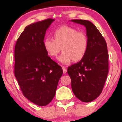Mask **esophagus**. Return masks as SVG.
Returning a JSON list of instances; mask_svg holds the SVG:
<instances>
[{
  "label": "esophagus",
  "instance_id": "obj_1",
  "mask_svg": "<svg viewBox=\"0 0 122 122\" xmlns=\"http://www.w3.org/2000/svg\"><path fill=\"white\" fill-rule=\"evenodd\" d=\"M62 69H63V72L64 74H65L67 72V69L65 68V66H62Z\"/></svg>",
  "mask_w": 122,
  "mask_h": 122
}]
</instances>
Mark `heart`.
I'll list each match as a JSON object with an SVG mask.
<instances>
[{"label":"heart","instance_id":"1","mask_svg":"<svg viewBox=\"0 0 122 122\" xmlns=\"http://www.w3.org/2000/svg\"><path fill=\"white\" fill-rule=\"evenodd\" d=\"M43 46L49 56L57 57L60 51H64L59 61L64 64L75 62L84 58L88 47V38L83 31H78L75 28L68 26H61L53 32V40L46 38Z\"/></svg>","mask_w":122,"mask_h":122}]
</instances>
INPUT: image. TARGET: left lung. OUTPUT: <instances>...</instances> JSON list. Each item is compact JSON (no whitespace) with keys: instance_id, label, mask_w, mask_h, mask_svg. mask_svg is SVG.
Returning <instances> with one entry per match:
<instances>
[{"instance_id":"obj_1","label":"left lung","mask_w":122,"mask_h":122,"mask_svg":"<svg viewBox=\"0 0 122 122\" xmlns=\"http://www.w3.org/2000/svg\"><path fill=\"white\" fill-rule=\"evenodd\" d=\"M86 27L88 47L85 56L68 68L73 93L81 101L88 103L102 93L108 73V53L104 37L92 22L71 20Z\"/></svg>"}]
</instances>
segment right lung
Returning a JSON list of instances; mask_svg holds the SVG:
<instances>
[{
  "label": "right lung",
  "instance_id": "1",
  "mask_svg": "<svg viewBox=\"0 0 122 122\" xmlns=\"http://www.w3.org/2000/svg\"><path fill=\"white\" fill-rule=\"evenodd\" d=\"M54 19L27 26L18 38L14 50V75L24 96L40 106L54 98L62 68L47 55L43 46L47 29Z\"/></svg>",
  "mask_w": 122,
  "mask_h": 122
}]
</instances>
